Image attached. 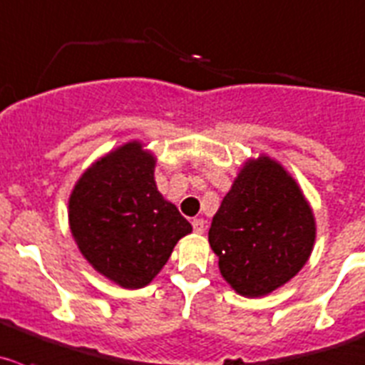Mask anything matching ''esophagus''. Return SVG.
Instances as JSON below:
<instances>
[{
  "instance_id": "obj_1",
  "label": "esophagus",
  "mask_w": 365,
  "mask_h": 365,
  "mask_svg": "<svg viewBox=\"0 0 365 365\" xmlns=\"http://www.w3.org/2000/svg\"><path fill=\"white\" fill-rule=\"evenodd\" d=\"M205 228H207V222H205L203 219H201V217L192 219V230H194V232H196V233H203Z\"/></svg>"
}]
</instances>
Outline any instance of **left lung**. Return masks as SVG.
<instances>
[{"mask_svg": "<svg viewBox=\"0 0 365 365\" xmlns=\"http://www.w3.org/2000/svg\"><path fill=\"white\" fill-rule=\"evenodd\" d=\"M314 214L298 183L269 157L246 162L208 230L222 278L246 298L287 284L309 260Z\"/></svg>", "mask_w": 365, "mask_h": 365, "instance_id": "left-lung-1", "label": "left lung"}]
</instances>
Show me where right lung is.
<instances>
[{
    "label": "right lung",
    "instance_id": "add662e5",
    "mask_svg": "<svg viewBox=\"0 0 365 365\" xmlns=\"http://www.w3.org/2000/svg\"><path fill=\"white\" fill-rule=\"evenodd\" d=\"M153 171V155L128 143L88 168L69 197L71 233L81 255L125 289L150 284L192 232L158 192Z\"/></svg>",
    "mask_w": 365,
    "mask_h": 365
}]
</instances>
